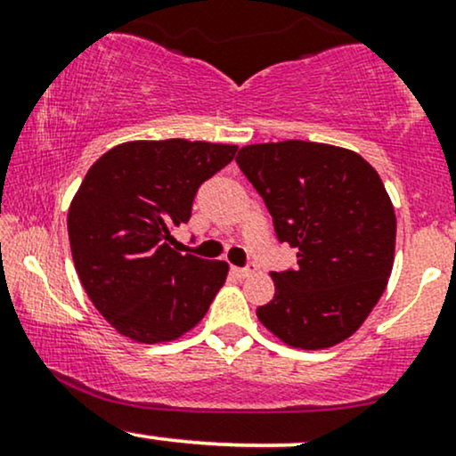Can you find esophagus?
Instances as JSON below:
<instances>
[{
	"instance_id": "34e87169",
	"label": "esophagus",
	"mask_w": 456,
	"mask_h": 456,
	"mask_svg": "<svg viewBox=\"0 0 456 456\" xmlns=\"http://www.w3.org/2000/svg\"><path fill=\"white\" fill-rule=\"evenodd\" d=\"M255 272V265H246V268H233V274L240 276V279H246V276H250Z\"/></svg>"
}]
</instances>
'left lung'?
I'll return each instance as SVG.
<instances>
[{"label":"left lung","mask_w":456,"mask_h":456,"mask_svg":"<svg viewBox=\"0 0 456 456\" xmlns=\"http://www.w3.org/2000/svg\"><path fill=\"white\" fill-rule=\"evenodd\" d=\"M238 165L257 188L297 268L272 272L259 322L297 349H328L358 332L388 285L396 216L378 171L352 150L313 141L244 145Z\"/></svg>","instance_id":"8db88e82"}]
</instances>
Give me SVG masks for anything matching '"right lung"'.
I'll return each mask as SVG.
<instances>
[{
    "instance_id": "add662e5",
    "label": "right lung",
    "mask_w": 456,
    "mask_h": 456,
    "mask_svg": "<svg viewBox=\"0 0 456 456\" xmlns=\"http://www.w3.org/2000/svg\"><path fill=\"white\" fill-rule=\"evenodd\" d=\"M238 145L126 141L102 154L68 208V238L83 289L122 337L169 343L201 322L227 281V261L171 248L197 188Z\"/></svg>"
}]
</instances>
